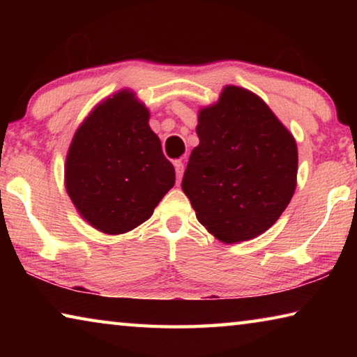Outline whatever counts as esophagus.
<instances>
[{
	"mask_svg": "<svg viewBox=\"0 0 357 357\" xmlns=\"http://www.w3.org/2000/svg\"><path fill=\"white\" fill-rule=\"evenodd\" d=\"M173 165H174V170H176V183L179 184L181 178H183V173H184V164H183V160L179 159V160H174Z\"/></svg>",
	"mask_w": 357,
	"mask_h": 357,
	"instance_id": "esophagus-1",
	"label": "esophagus"
}]
</instances>
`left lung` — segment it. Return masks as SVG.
Returning a JSON list of instances; mask_svg holds the SVG:
<instances>
[{
  "instance_id": "1",
  "label": "left lung",
  "mask_w": 357,
  "mask_h": 357,
  "mask_svg": "<svg viewBox=\"0 0 357 357\" xmlns=\"http://www.w3.org/2000/svg\"><path fill=\"white\" fill-rule=\"evenodd\" d=\"M183 190L197 219L225 244L249 241L279 220L298 184V144L268 104L227 84L198 110Z\"/></svg>"
}]
</instances>
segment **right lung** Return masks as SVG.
I'll return each instance as SVG.
<instances>
[{"label": "right lung", "mask_w": 357, "mask_h": 357, "mask_svg": "<svg viewBox=\"0 0 357 357\" xmlns=\"http://www.w3.org/2000/svg\"><path fill=\"white\" fill-rule=\"evenodd\" d=\"M174 167L132 89L96 105L72 137L64 185L78 214L105 234L142 225L174 185Z\"/></svg>", "instance_id": "add662e5"}]
</instances>
